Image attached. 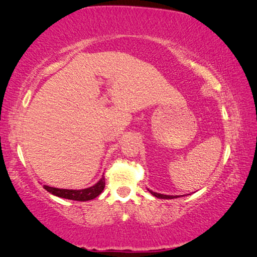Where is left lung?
Returning <instances> with one entry per match:
<instances>
[{"instance_id":"obj_1","label":"left lung","mask_w":257,"mask_h":257,"mask_svg":"<svg viewBox=\"0 0 257 257\" xmlns=\"http://www.w3.org/2000/svg\"><path fill=\"white\" fill-rule=\"evenodd\" d=\"M149 192L151 193V194L154 195V196H157V198H159V199H175V198H178V196H175V195H164V194H159V193L152 192V191H150V189H149Z\"/></svg>"}]
</instances>
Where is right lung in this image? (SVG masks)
Here are the masks:
<instances>
[{
    "label": "right lung",
    "mask_w": 257,
    "mask_h": 257,
    "mask_svg": "<svg viewBox=\"0 0 257 257\" xmlns=\"http://www.w3.org/2000/svg\"><path fill=\"white\" fill-rule=\"evenodd\" d=\"M49 193L54 194L59 198L76 200V201H87V200H92L97 198L98 195L103 192L105 187V178L103 177L96 185L92 187L84 188V189H62V188H55L49 187V186H43Z\"/></svg>",
    "instance_id": "1"
}]
</instances>
